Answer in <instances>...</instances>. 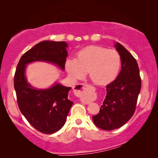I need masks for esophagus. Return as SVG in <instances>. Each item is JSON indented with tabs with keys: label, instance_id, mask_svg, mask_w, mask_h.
I'll use <instances>...</instances> for the list:
<instances>
[{
	"label": "esophagus",
	"instance_id": "obj_1",
	"mask_svg": "<svg viewBox=\"0 0 158 158\" xmlns=\"http://www.w3.org/2000/svg\"><path fill=\"white\" fill-rule=\"evenodd\" d=\"M93 87L90 86L88 84H82V83H80V84H77L75 87L73 88V90L76 92V94L79 96H81L83 94H86L87 91L88 90H93ZM81 102L84 103V104H88V101H85L83 99H81Z\"/></svg>",
	"mask_w": 158,
	"mask_h": 158
}]
</instances>
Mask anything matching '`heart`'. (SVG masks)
<instances>
[{"label": "heart", "mask_w": 158, "mask_h": 158, "mask_svg": "<svg viewBox=\"0 0 158 158\" xmlns=\"http://www.w3.org/2000/svg\"><path fill=\"white\" fill-rule=\"evenodd\" d=\"M121 68V57L117 50L101 46L87 47L77 53V59H69L66 69L74 78H81L88 72L90 80L97 85L113 81Z\"/></svg>", "instance_id": "obj_1"}]
</instances>
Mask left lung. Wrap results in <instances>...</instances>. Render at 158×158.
Returning <instances> with one entry per match:
<instances>
[{
	"instance_id": "1",
	"label": "left lung",
	"mask_w": 158,
	"mask_h": 158,
	"mask_svg": "<svg viewBox=\"0 0 158 158\" xmlns=\"http://www.w3.org/2000/svg\"><path fill=\"white\" fill-rule=\"evenodd\" d=\"M121 57V70L115 80L106 86L107 94L99 114L93 116L96 126L106 131L117 129L131 118L141 89L137 61L122 44L114 45Z\"/></svg>"
}]
</instances>
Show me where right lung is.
Masks as SVG:
<instances>
[{
    "mask_svg": "<svg viewBox=\"0 0 158 158\" xmlns=\"http://www.w3.org/2000/svg\"><path fill=\"white\" fill-rule=\"evenodd\" d=\"M68 47L64 41H44L20 59L14 77L18 106L27 120L41 133L52 134L62 128L73 102L68 99L71 88L56 83L48 89H36L27 82V64L37 61L55 64L64 70Z\"/></svg>",
    "mask_w": 158,
    "mask_h": 158,
    "instance_id": "add662e5",
    "label": "right lung"
}]
</instances>
